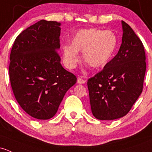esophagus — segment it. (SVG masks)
<instances>
[{"label":"esophagus","mask_w":152,"mask_h":152,"mask_svg":"<svg viewBox=\"0 0 152 152\" xmlns=\"http://www.w3.org/2000/svg\"><path fill=\"white\" fill-rule=\"evenodd\" d=\"M77 82L79 83V84H84V83H85V80H84V79H83L82 78L79 77L77 79Z\"/></svg>","instance_id":"obj_1"}]
</instances>
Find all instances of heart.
Instances as JSON below:
<instances>
[{"label": "heart", "instance_id": "b5f03b06", "mask_svg": "<svg viewBox=\"0 0 152 152\" xmlns=\"http://www.w3.org/2000/svg\"><path fill=\"white\" fill-rule=\"evenodd\" d=\"M71 46H64V60L69 68L79 62L78 52H82V58L93 68H99L108 63L117 47L118 39L111 30L96 28L82 30L71 38Z\"/></svg>", "mask_w": 152, "mask_h": 152}]
</instances>
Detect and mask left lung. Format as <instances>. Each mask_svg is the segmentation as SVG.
I'll use <instances>...</instances> for the list:
<instances>
[{
    "label": "left lung",
    "instance_id": "1",
    "mask_svg": "<svg viewBox=\"0 0 152 152\" xmlns=\"http://www.w3.org/2000/svg\"><path fill=\"white\" fill-rule=\"evenodd\" d=\"M119 50L104 68L87 81L93 116L114 120L125 116L143 91L146 69V54L140 38L122 21Z\"/></svg>",
    "mask_w": 152,
    "mask_h": 152
}]
</instances>
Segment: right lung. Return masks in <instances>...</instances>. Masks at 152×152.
<instances>
[{"label": "right lung", "mask_w": 152, "mask_h": 152, "mask_svg": "<svg viewBox=\"0 0 152 152\" xmlns=\"http://www.w3.org/2000/svg\"><path fill=\"white\" fill-rule=\"evenodd\" d=\"M60 23L40 20L20 33L10 54L9 78L16 100L32 117L51 119L76 82L60 64Z\"/></svg>", "instance_id": "1"}]
</instances>
